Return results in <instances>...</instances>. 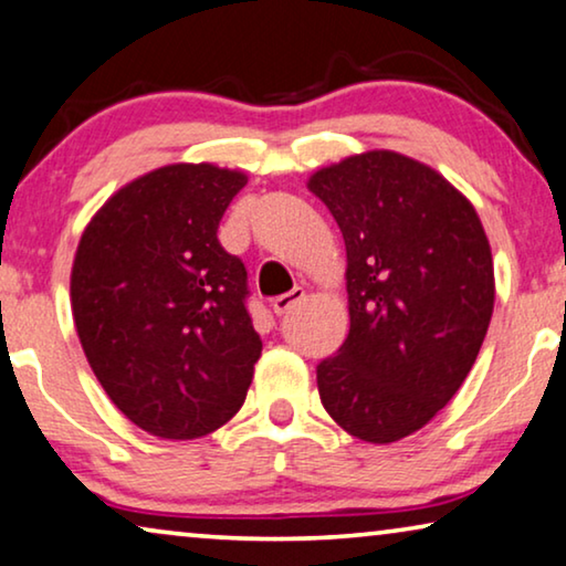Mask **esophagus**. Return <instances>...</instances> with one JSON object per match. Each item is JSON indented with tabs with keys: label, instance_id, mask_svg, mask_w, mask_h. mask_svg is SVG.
I'll return each instance as SVG.
<instances>
[{
	"label": "esophagus",
	"instance_id": "esophagus-1",
	"mask_svg": "<svg viewBox=\"0 0 566 566\" xmlns=\"http://www.w3.org/2000/svg\"><path fill=\"white\" fill-rule=\"evenodd\" d=\"M305 300V290H302V286H294L292 292H286V294H282V297H276L274 302H272V310H274V315H286V312H290L294 305H297V302H302Z\"/></svg>",
	"mask_w": 566,
	"mask_h": 566
}]
</instances>
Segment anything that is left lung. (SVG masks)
Listing matches in <instances>:
<instances>
[{"instance_id": "obj_1", "label": "left lung", "mask_w": 566, "mask_h": 566, "mask_svg": "<svg viewBox=\"0 0 566 566\" xmlns=\"http://www.w3.org/2000/svg\"><path fill=\"white\" fill-rule=\"evenodd\" d=\"M345 241L350 331L317 366L319 401L370 444L415 434L475 364L495 302L472 202L432 167L370 149L312 172Z\"/></svg>"}]
</instances>
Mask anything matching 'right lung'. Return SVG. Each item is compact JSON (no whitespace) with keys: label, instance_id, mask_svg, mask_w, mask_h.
Instances as JSON below:
<instances>
[{"label":"right lung","instance_id":"right-lung-1","mask_svg":"<svg viewBox=\"0 0 566 566\" xmlns=\"http://www.w3.org/2000/svg\"><path fill=\"white\" fill-rule=\"evenodd\" d=\"M249 177L175 163L126 182L81 233L71 307L88 366L145 432L196 440L241 409L261 356L247 269L218 223Z\"/></svg>","mask_w":566,"mask_h":566}]
</instances>
